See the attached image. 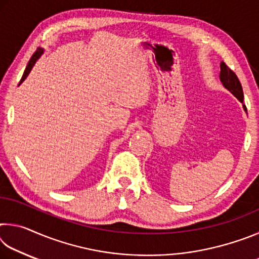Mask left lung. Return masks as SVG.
I'll return each mask as SVG.
<instances>
[{
    "mask_svg": "<svg viewBox=\"0 0 259 259\" xmlns=\"http://www.w3.org/2000/svg\"><path fill=\"white\" fill-rule=\"evenodd\" d=\"M221 81L223 83V85L225 87V89H227L230 93L234 96V97L238 98L241 103H243V90H242V85L239 81L238 76L235 75V73L233 71L226 66L225 63H221ZM243 109L247 112V108L243 105Z\"/></svg>",
    "mask_w": 259,
    "mask_h": 259,
    "instance_id": "obj_1",
    "label": "left lung"
}]
</instances>
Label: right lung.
<instances>
[{
	"label": "right lung",
	"mask_w": 259,
	"mask_h": 259,
	"mask_svg": "<svg viewBox=\"0 0 259 259\" xmlns=\"http://www.w3.org/2000/svg\"><path fill=\"white\" fill-rule=\"evenodd\" d=\"M43 52H45V50H43L42 48H38V49L34 52V55L32 56V58H30L29 61H28L27 66H26V69H25V72H24V74H23V77H21V80H20L18 85H20L21 83H23V82L25 81V78L28 76V74L30 73V71H32V68L34 67L35 63H36V61L38 60V58H40V57L43 55Z\"/></svg>",
	"instance_id": "obj_1"
}]
</instances>
